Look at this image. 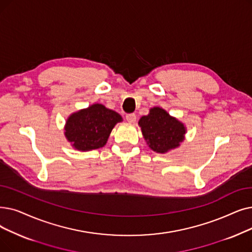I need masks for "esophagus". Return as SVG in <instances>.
Instances as JSON below:
<instances>
[{"mask_svg": "<svg viewBox=\"0 0 252 252\" xmlns=\"http://www.w3.org/2000/svg\"><path fill=\"white\" fill-rule=\"evenodd\" d=\"M126 120H127L128 123H132V124H134V123L136 122V119H137L136 114H134V113L126 114Z\"/></svg>", "mask_w": 252, "mask_h": 252, "instance_id": "1", "label": "esophagus"}]
</instances>
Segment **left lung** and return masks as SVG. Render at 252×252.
<instances>
[{
    "instance_id": "left-lung-1",
    "label": "left lung",
    "mask_w": 252,
    "mask_h": 252,
    "mask_svg": "<svg viewBox=\"0 0 252 252\" xmlns=\"http://www.w3.org/2000/svg\"><path fill=\"white\" fill-rule=\"evenodd\" d=\"M139 126L149 147L159 153L178 147L184 139V126L159 107L150 109L148 115L142 116Z\"/></svg>"
}]
</instances>
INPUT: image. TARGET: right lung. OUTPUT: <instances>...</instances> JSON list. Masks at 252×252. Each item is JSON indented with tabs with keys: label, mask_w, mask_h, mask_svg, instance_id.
Wrapping results in <instances>:
<instances>
[{
	"label": "right lung",
	"mask_w": 252,
	"mask_h": 252,
	"mask_svg": "<svg viewBox=\"0 0 252 252\" xmlns=\"http://www.w3.org/2000/svg\"><path fill=\"white\" fill-rule=\"evenodd\" d=\"M122 120L117 112L101 104H94L68 118L64 135L78 150L101 148L106 144L114 126Z\"/></svg>",
	"instance_id": "right-lung-1"
}]
</instances>
